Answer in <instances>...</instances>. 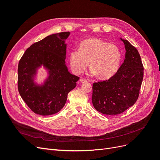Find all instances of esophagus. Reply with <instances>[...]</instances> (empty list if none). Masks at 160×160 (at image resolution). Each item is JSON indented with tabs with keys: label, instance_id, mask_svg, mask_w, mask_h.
Segmentation results:
<instances>
[{
	"label": "esophagus",
	"instance_id": "obj_1",
	"mask_svg": "<svg viewBox=\"0 0 160 160\" xmlns=\"http://www.w3.org/2000/svg\"><path fill=\"white\" fill-rule=\"evenodd\" d=\"M80 82H81V83H85V82H87V79H84V78H81L80 79Z\"/></svg>",
	"mask_w": 160,
	"mask_h": 160
}]
</instances>
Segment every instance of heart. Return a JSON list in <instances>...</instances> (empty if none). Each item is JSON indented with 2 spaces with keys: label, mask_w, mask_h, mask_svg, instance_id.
<instances>
[{
  "label": "heart",
  "mask_w": 160,
  "mask_h": 160,
  "mask_svg": "<svg viewBox=\"0 0 160 160\" xmlns=\"http://www.w3.org/2000/svg\"><path fill=\"white\" fill-rule=\"evenodd\" d=\"M122 53L119 48L97 38H90L81 41L79 49H72L69 54L72 71L79 75L89 63L91 75L99 74L102 78L114 75L120 64Z\"/></svg>",
  "instance_id": "1"
}]
</instances>
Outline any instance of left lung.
Listing matches in <instances>:
<instances>
[{
	"label": "left lung",
	"instance_id": "obj_1",
	"mask_svg": "<svg viewBox=\"0 0 160 160\" xmlns=\"http://www.w3.org/2000/svg\"><path fill=\"white\" fill-rule=\"evenodd\" d=\"M125 48V58L116 73L108 80L93 84L92 103L105 115H119L136 102L143 77V66L135 47L121 38Z\"/></svg>",
	"mask_w": 160,
	"mask_h": 160
}]
</instances>
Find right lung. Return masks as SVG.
I'll return each instance as SVG.
<instances>
[{
	"label": "right lung",
	"instance_id": "add662e5",
	"mask_svg": "<svg viewBox=\"0 0 160 160\" xmlns=\"http://www.w3.org/2000/svg\"><path fill=\"white\" fill-rule=\"evenodd\" d=\"M69 32L47 36L28 47L18 65V90L28 108L36 114L51 115L64 107L67 95L77 85L79 77L71 74L65 65L66 44ZM43 65L50 75L41 86L33 76Z\"/></svg>",
	"mask_w": 160,
	"mask_h": 160
}]
</instances>
